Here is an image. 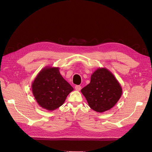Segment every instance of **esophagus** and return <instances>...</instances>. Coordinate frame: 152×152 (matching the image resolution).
<instances>
[{
  "mask_svg": "<svg viewBox=\"0 0 152 152\" xmlns=\"http://www.w3.org/2000/svg\"><path fill=\"white\" fill-rule=\"evenodd\" d=\"M81 88H82V87H81L80 86H75V89L76 91H80Z\"/></svg>",
  "mask_w": 152,
  "mask_h": 152,
  "instance_id": "esophagus-1",
  "label": "esophagus"
}]
</instances>
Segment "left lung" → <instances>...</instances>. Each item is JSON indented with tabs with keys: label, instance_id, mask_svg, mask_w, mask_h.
I'll return each instance as SVG.
<instances>
[{
	"label": "left lung",
	"instance_id": "1",
	"mask_svg": "<svg viewBox=\"0 0 152 152\" xmlns=\"http://www.w3.org/2000/svg\"><path fill=\"white\" fill-rule=\"evenodd\" d=\"M91 109L102 113L111 109L121 98L122 89L117 80L107 68L96 70L90 83L81 89Z\"/></svg>",
	"mask_w": 152,
	"mask_h": 152
}]
</instances>
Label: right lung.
<instances>
[{
	"mask_svg": "<svg viewBox=\"0 0 152 152\" xmlns=\"http://www.w3.org/2000/svg\"><path fill=\"white\" fill-rule=\"evenodd\" d=\"M31 89L37 102L41 107L50 111L61 107L73 90L57 67L42 69L32 83Z\"/></svg>",
	"mask_w": 152,
	"mask_h": 152,
	"instance_id": "1",
	"label": "right lung"
}]
</instances>
